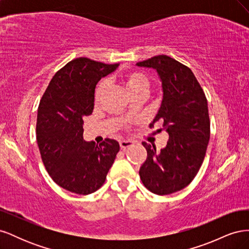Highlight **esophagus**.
I'll return each mask as SVG.
<instances>
[{
	"label": "esophagus",
	"mask_w": 249,
	"mask_h": 249,
	"mask_svg": "<svg viewBox=\"0 0 249 249\" xmlns=\"http://www.w3.org/2000/svg\"><path fill=\"white\" fill-rule=\"evenodd\" d=\"M134 144V143L132 141H126V140H122L119 142V145H120V148H122L123 150H125L127 147H130Z\"/></svg>",
	"instance_id": "34e87169"
}]
</instances>
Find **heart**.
<instances>
[{"mask_svg":"<svg viewBox=\"0 0 249 249\" xmlns=\"http://www.w3.org/2000/svg\"><path fill=\"white\" fill-rule=\"evenodd\" d=\"M123 83L127 89L130 94L135 96H146L149 92L150 89V80L145 73H143L138 71H126L123 78ZM106 81H101L99 85L96 86L94 91V100L95 102H99L101 96L104 92L105 88H106Z\"/></svg>","mask_w":249,"mask_h":249,"instance_id":"heart-1","label":"heart"}]
</instances>
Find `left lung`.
<instances>
[{
  "label": "left lung",
  "instance_id": "1",
  "mask_svg": "<svg viewBox=\"0 0 249 249\" xmlns=\"http://www.w3.org/2000/svg\"><path fill=\"white\" fill-rule=\"evenodd\" d=\"M154 69L162 82L161 107L149 126L162 122L169 134L167 145L158 152L146 142L147 158L139 170L150 192L167 195L189 185L205 159L210 139V118L205 92L189 67L166 55L137 63Z\"/></svg>",
  "mask_w": 249,
  "mask_h": 249
}]
</instances>
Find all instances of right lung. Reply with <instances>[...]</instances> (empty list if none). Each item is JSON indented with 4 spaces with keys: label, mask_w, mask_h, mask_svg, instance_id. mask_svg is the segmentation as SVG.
<instances>
[{
    "label": "right lung",
    "mask_w": 249,
    "mask_h": 249,
    "mask_svg": "<svg viewBox=\"0 0 249 249\" xmlns=\"http://www.w3.org/2000/svg\"><path fill=\"white\" fill-rule=\"evenodd\" d=\"M118 65L73 59L55 73L40 100L37 144L50 177L67 191L87 195L100 189L119 152L114 139L99 145L83 139V118L93 111L97 82Z\"/></svg>",
    "instance_id": "add662e5"
}]
</instances>
